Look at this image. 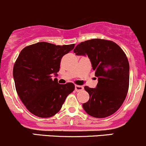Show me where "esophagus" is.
I'll return each mask as SVG.
<instances>
[{"instance_id": "34e87169", "label": "esophagus", "mask_w": 146, "mask_h": 146, "mask_svg": "<svg viewBox=\"0 0 146 146\" xmlns=\"http://www.w3.org/2000/svg\"><path fill=\"white\" fill-rule=\"evenodd\" d=\"M84 89V87L82 86H79V85H76L75 86V91L76 92H79L80 91H82Z\"/></svg>"}]
</instances>
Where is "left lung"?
Returning <instances> with one entry per match:
<instances>
[{
    "mask_svg": "<svg viewBox=\"0 0 146 146\" xmlns=\"http://www.w3.org/2000/svg\"><path fill=\"white\" fill-rule=\"evenodd\" d=\"M74 53L87 55L95 76L96 88L84 86L89 99L84 109L95 118H105L114 113L123 103L129 86V63L125 52L113 41L92 39L76 46Z\"/></svg>",
    "mask_w": 146,
    "mask_h": 146,
    "instance_id": "obj_1",
    "label": "left lung"
}]
</instances>
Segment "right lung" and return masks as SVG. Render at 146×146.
<instances>
[{"mask_svg":"<svg viewBox=\"0 0 146 146\" xmlns=\"http://www.w3.org/2000/svg\"><path fill=\"white\" fill-rule=\"evenodd\" d=\"M74 44L56 45L40 42L23 49L13 67L17 93L27 110L41 118L58 113L66 98L74 90L71 82L60 84L52 79L60 71V62Z\"/></svg>","mask_w":146,"mask_h":146,"instance_id":"1","label":"right lung"}]
</instances>
